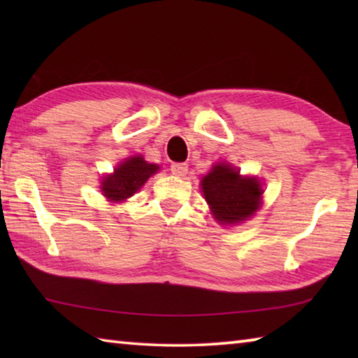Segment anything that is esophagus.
<instances>
[{"label":"esophagus","mask_w":358,"mask_h":358,"mask_svg":"<svg viewBox=\"0 0 358 358\" xmlns=\"http://www.w3.org/2000/svg\"><path fill=\"white\" fill-rule=\"evenodd\" d=\"M171 172L173 175H177V177H185L187 173V164L186 162H173L171 166Z\"/></svg>","instance_id":"obj_1"}]
</instances>
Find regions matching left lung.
I'll return each instance as SVG.
<instances>
[{
	"mask_svg": "<svg viewBox=\"0 0 358 358\" xmlns=\"http://www.w3.org/2000/svg\"><path fill=\"white\" fill-rule=\"evenodd\" d=\"M202 191L215 217L222 224L245 221L260 203L262 187L256 178H241L227 164H216L202 178Z\"/></svg>",
	"mask_w": 358,
	"mask_h": 358,
	"instance_id": "1",
	"label": "left lung"
}]
</instances>
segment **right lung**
Masks as SVG:
<instances>
[{
  "label": "right lung",
  "instance_id": "1",
  "mask_svg": "<svg viewBox=\"0 0 358 358\" xmlns=\"http://www.w3.org/2000/svg\"><path fill=\"white\" fill-rule=\"evenodd\" d=\"M156 164H150L142 156L128 157L102 181V192L112 202H121L141 189L142 185L157 171Z\"/></svg>",
  "mask_w": 358,
  "mask_h": 358
}]
</instances>
